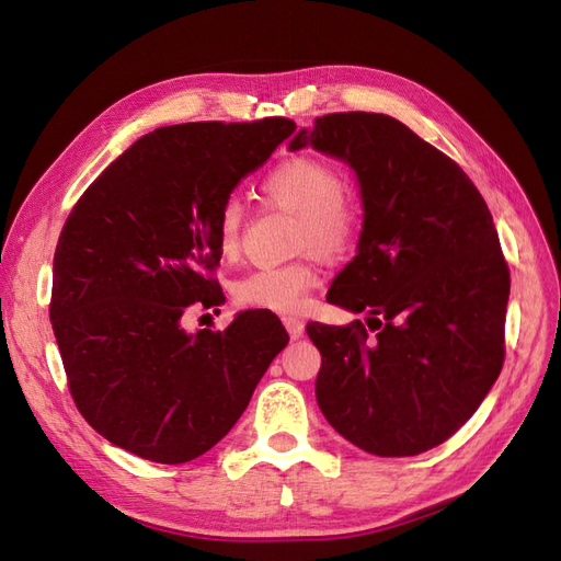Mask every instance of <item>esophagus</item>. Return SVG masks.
Listing matches in <instances>:
<instances>
[{
	"label": "esophagus",
	"mask_w": 561,
	"mask_h": 561,
	"mask_svg": "<svg viewBox=\"0 0 561 561\" xmlns=\"http://www.w3.org/2000/svg\"><path fill=\"white\" fill-rule=\"evenodd\" d=\"M283 325L287 330V334H290L293 339H301L304 336V322L297 320V318H283Z\"/></svg>",
	"instance_id": "esophagus-1"
}]
</instances>
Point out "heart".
Returning a JSON list of instances; mask_svg holds the SVG:
<instances>
[{
  "instance_id": "heart-1",
  "label": "heart",
  "mask_w": 561,
  "mask_h": 561,
  "mask_svg": "<svg viewBox=\"0 0 561 561\" xmlns=\"http://www.w3.org/2000/svg\"><path fill=\"white\" fill-rule=\"evenodd\" d=\"M262 190L276 206L299 215V245L313 248L325 257H336L351 248L358 233V213L344 198V180L332 165L311 157L278 163ZM243 203L229 196L217 215V245L222 254L239 250ZM320 283L311 262L260 266L233 283V299L241 307L295 313L304 309L309 293Z\"/></svg>"
}]
</instances>
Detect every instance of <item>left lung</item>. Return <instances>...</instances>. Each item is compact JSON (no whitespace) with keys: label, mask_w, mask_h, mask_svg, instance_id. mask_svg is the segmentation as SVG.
<instances>
[{"label":"left lung","mask_w":561,"mask_h":561,"mask_svg":"<svg viewBox=\"0 0 561 561\" xmlns=\"http://www.w3.org/2000/svg\"><path fill=\"white\" fill-rule=\"evenodd\" d=\"M304 147L344 161L363 201L355 257L328 301L365 322L307 325L322 355L320 412L369 454L428 451L474 414L503 367L511 271L494 219L461 168L393 116H320L287 145Z\"/></svg>","instance_id":"left-lung-1"}]
</instances>
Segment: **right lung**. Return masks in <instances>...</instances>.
<instances>
[{"mask_svg": "<svg viewBox=\"0 0 561 561\" xmlns=\"http://www.w3.org/2000/svg\"><path fill=\"white\" fill-rule=\"evenodd\" d=\"M295 128L280 116L157 128L67 217L50 325L79 412L112 445L168 466L206 454L290 342L271 311H241L225 332H186L182 318L225 304L208 276L219 208Z\"/></svg>", "mask_w": 561, "mask_h": 561, "instance_id": "1", "label": "right lung"}]
</instances>
